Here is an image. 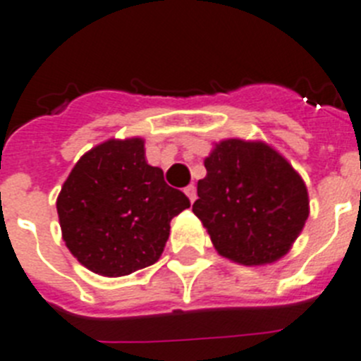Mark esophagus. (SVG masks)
I'll return each instance as SVG.
<instances>
[{"label":"esophagus","mask_w":361,"mask_h":361,"mask_svg":"<svg viewBox=\"0 0 361 361\" xmlns=\"http://www.w3.org/2000/svg\"><path fill=\"white\" fill-rule=\"evenodd\" d=\"M183 192H185L187 198H189L190 202H195L196 200V187L195 185H187L185 189H183Z\"/></svg>","instance_id":"1"}]
</instances>
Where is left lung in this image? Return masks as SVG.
<instances>
[{
    "label": "left lung",
    "instance_id": "1",
    "mask_svg": "<svg viewBox=\"0 0 361 361\" xmlns=\"http://www.w3.org/2000/svg\"><path fill=\"white\" fill-rule=\"evenodd\" d=\"M192 213L226 259L246 266L286 255L308 218L301 176L262 141L226 139L204 161Z\"/></svg>",
    "mask_w": 361,
    "mask_h": 361
}]
</instances>
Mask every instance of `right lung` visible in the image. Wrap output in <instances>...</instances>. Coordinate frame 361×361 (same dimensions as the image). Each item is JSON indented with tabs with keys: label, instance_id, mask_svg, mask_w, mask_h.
I'll list each match as a JSON object with an SVG mask.
<instances>
[{
	"label": "right lung",
	"instance_id": "1",
	"mask_svg": "<svg viewBox=\"0 0 361 361\" xmlns=\"http://www.w3.org/2000/svg\"><path fill=\"white\" fill-rule=\"evenodd\" d=\"M190 202L145 159L141 137L110 139L84 154L63 181L56 211L73 257L93 274L130 275L163 253L171 220Z\"/></svg>",
	"mask_w": 361,
	"mask_h": 361
}]
</instances>
